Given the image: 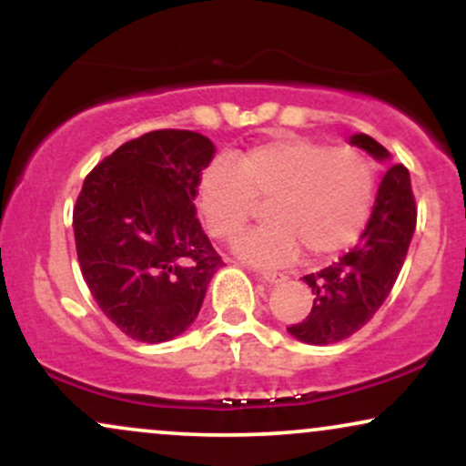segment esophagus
I'll use <instances>...</instances> for the list:
<instances>
[{"instance_id": "34e87169", "label": "esophagus", "mask_w": 466, "mask_h": 466, "mask_svg": "<svg viewBox=\"0 0 466 466\" xmlns=\"http://www.w3.org/2000/svg\"><path fill=\"white\" fill-rule=\"evenodd\" d=\"M256 276H258L260 280H265L267 285H280V282L287 280V276L278 274V271H269V269H258L256 271Z\"/></svg>"}]
</instances>
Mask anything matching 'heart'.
Wrapping results in <instances>:
<instances>
[{"instance_id":"b5f03b06","label":"heart","mask_w":466,"mask_h":466,"mask_svg":"<svg viewBox=\"0 0 466 466\" xmlns=\"http://www.w3.org/2000/svg\"><path fill=\"white\" fill-rule=\"evenodd\" d=\"M374 197V170L357 148L309 137L256 144L237 162L217 157L197 186L203 221L223 240L256 215V201H271V223L234 243L240 258L260 265L289 263L300 248L315 263L349 249L370 221Z\"/></svg>"}]
</instances>
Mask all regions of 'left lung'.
<instances>
[{
    "instance_id": "obj_1",
    "label": "left lung",
    "mask_w": 466,
    "mask_h": 466,
    "mask_svg": "<svg viewBox=\"0 0 466 466\" xmlns=\"http://www.w3.org/2000/svg\"><path fill=\"white\" fill-rule=\"evenodd\" d=\"M352 147L377 162L388 164L390 153L366 133L350 137ZM416 228V203L405 166H390L379 184L370 221L360 245L318 274L304 276L311 287L313 307L307 319L289 326V335L315 346L346 339L370 322L397 282Z\"/></svg>"
}]
</instances>
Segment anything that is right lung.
Here are the masks:
<instances>
[{"instance_id": "add662e5", "label": "right lung", "mask_w": 466, "mask_h": 466, "mask_svg": "<svg viewBox=\"0 0 466 466\" xmlns=\"http://www.w3.org/2000/svg\"><path fill=\"white\" fill-rule=\"evenodd\" d=\"M215 144L195 131L144 133L85 179L74 208L80 271L131 339L162 344L195 322L223 265L195 210Z\"/></svg>"}]
</instances>
